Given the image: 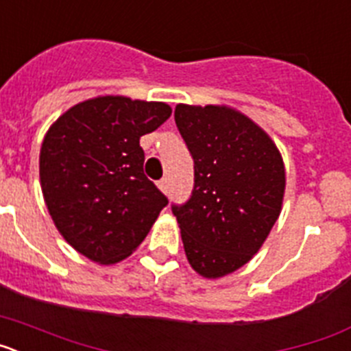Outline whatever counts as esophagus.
Wrapping results in <instances>:
<instances>
[{"label": "esophagus", "mask_w": 351, "mask_h": 351, "mask_svg": "<svg viewBox=\"0 0 351 351\" xmlns=\"http://www.w3.org/2000/svg\"><path fill=\"white\" fill-rule=\"evenodd\" d=\"M158 188H160L161 191L169 190V179H167V178L160 179V181H158Z\"/></svg>", "instance_id": "obj_1"}]
</instances>
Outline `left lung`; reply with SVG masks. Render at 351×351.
<instances>
[{
    "label": "left lung",
    "mask_w": 351,
    "mask_h": 351,
    "mask_svg": "<svg viewBox=\"0 0 351 351\" xmlns=\"http://www.w3.org/2000/svg\"><path fill=\"white\" fill-rule=\"evenodd\" d=\"M173 117L193 158L195 182L172 213L191 267L221 278L250 262L280 216L283 160L267 133L234 108L181 104Z\"/></svg>",
    "instance_id": "8db88e82"
}]
</instances>
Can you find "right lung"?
<instances>
[{
    "mask_svg": "<svg viewBox=\"0 0 351 351\" xmlns=\"http://www.w3.org/2000/svg\"><path fill=\"white\" fill-rule=\"evenodd\" d=\"M161 101L98 96L56 121L40 151V182L60 234L98 263L132 255L169 204L144 173L141 137L170 117Z\"/></svg>",
    "mask_w": 351,
    "mask_h": 351,
    "instance_id": "add662e5",
    "label": "right lung"
}]
</instances>
